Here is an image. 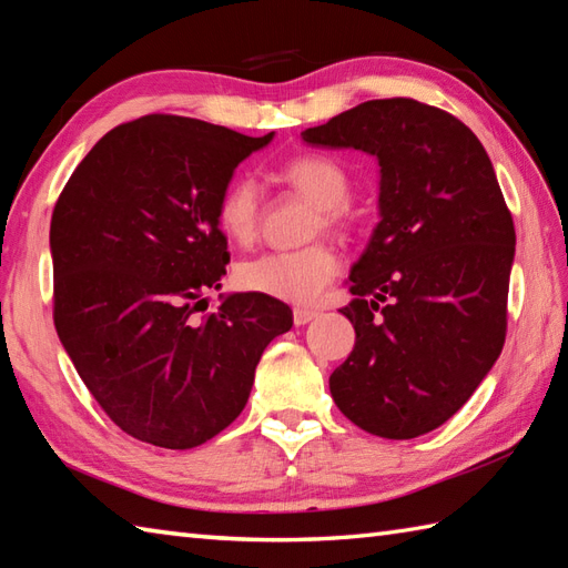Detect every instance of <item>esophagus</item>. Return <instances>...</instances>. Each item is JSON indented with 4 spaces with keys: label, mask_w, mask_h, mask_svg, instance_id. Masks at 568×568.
<instances>
[{
    "label": "esophagus",
    "mask_w": 568,
    "mask_h": 568,
    "mask_svg": "<svg viewBox=\"0 0 568 568\" xmlns=\"http://www.w3.org/2000/svg\"><path fill=\"white\" fill-rule=\"evenodd\" d=\"M317 317V312L315 310H305V307H295V312H293V320H295V324L297 327H305V324H310L312 320Z\"/></svg>",
    "instance_id": "34e87169"
}]
</instances>
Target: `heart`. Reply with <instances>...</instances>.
Returning a JSON list of instances; mask_svg holds the SVG:
<instances>
[{"label":"heart","mask_w":568,"mask_h":568,"mask_svg":"<svg viewBox=\"0 0 568 568\" xmlns=\"http://www.w3.org/2000/svg\"><path fill=\"white\" fill-rule=\"evenodd\" d=\"M283 178L297 192L320 204L317 226H339L344 204L352 192V180L344 165L327 155H300L283 168ZM216 222L236 244H251L261 224V190L251 178H236L222 192L216 204ZM339 273V256L334 248L315 244L297 251H268L236 265L241 291L283 300L293 305H310L327 291Z\"/></svg>","instance_id":"obj_1"}]
</instances>
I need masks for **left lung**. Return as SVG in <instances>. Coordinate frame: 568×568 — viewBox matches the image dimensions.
I'll return each mask as SVG.
<instances>
[{
	"instance_id": "left-lung-1",
	"label": "left lung",
	"mask_w": 568,
	"mask_h": 568,
	"mask_svg": "<svg viewBox=\"0 0 568 568\" xmlns=\"http://www.w3.org/2000/svg\"><path fill=\"white\" fill-rule=\"evenodd\" d=\"M303 141L378 161L381 220L339 310L356 344L332 397L376 437H419L464 407L503 352L515 226L496 171L466 124L405 98L358 104Z\"/></svg>"
}]
</instances>
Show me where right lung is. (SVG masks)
<instances>
[{"label":"right lung","instance_id":"add662e5","mask_svg":"<svg viewBox=\"0 0 568 568\" xmlns=\"http://www.w3.org/2000/svg\"><path fill=\"white\" fill-rule=\"evenodd\" d=\"M151 114L104 134L51 220L55 332L116 427L192 449L241 415L253 373L293 312L256 293L220 295L229 263L216 204L236 165L273 141Z\"/></svg>","mask_w":568,"mask_h":568}]
</instances>
